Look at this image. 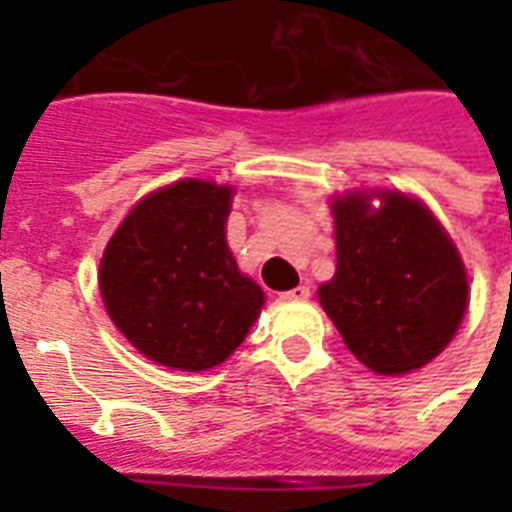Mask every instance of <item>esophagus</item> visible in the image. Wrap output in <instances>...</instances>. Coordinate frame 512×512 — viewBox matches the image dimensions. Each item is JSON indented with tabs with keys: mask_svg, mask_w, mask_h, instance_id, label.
<instances>
[{
	"mask_svg": "<svg viewBox=\"0 0 512 512\" xmlns=\"http://www.w3.org/2000/svg\"><path fill=\"white\" fill-rule=\"evenodd\" d=\"M311 297V287H305V284H300V287L289 289V292H284L281 295V300H289V303H297V300H308Z\"/></svg>",
	"mask_w": 512,
	"mask_h": 512,
	"instance_id": "34e87169",
	"label": "esophagus"
}]
</instances>
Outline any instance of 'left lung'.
Masks as SVG:
<instances>
[{"label": "left lung", "mask_w": 512, "mask_h": 512, "mask_svg": "<svg viewBox=\"0 0 512 512\" xmlns=\"http://www.w3.org/2000/svg\"><path fill=\"white\" fill-rule=\"evenodd\" d=\"M332 215L337 271L319 287L321 308L372 372L422 369L452 342L468 308L454 241L422 201L398 191L345 193L332 199Z\"/></svg>", "instance_id": "obj_1"}]
</instances>
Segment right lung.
<instances>
[{
	"label": "right lung",
	"instance_id": "obj_1",
	"mask_svg": "<svg viewBox=\"0 0 512 512\" xmlns=\"http://www.w3.org/2000/svg\"><path fill=\"white\" fill-rule=\"evenodd\" d=\"M231 185L177 180L122 220L100 260L108 316L156 364L207 372L239 348L265 305L225 241Z\"/></svg>",
	"mask_w": 512,
	"mask_h": 512
}]
</instances>
